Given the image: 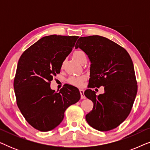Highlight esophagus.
<instances>
[{"mask_svg":"<svg viewBox=\"0 0 150 150\" xmlns=\"http://www.w3.org/2000/svg\"><path fill=\"white\" fill-rule=\"evenodd\" d=\"M79 91H80V93H81V99H85V95H84V90L81 89L79 90Z\"/></svg>","mask_w":150,"mask_h":150,"instance_id":"34e87169","label":"esophagus"}]
</instances>
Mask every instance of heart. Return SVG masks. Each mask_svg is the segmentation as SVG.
Returning a JSON list of instances; mask_svg holds the SVG:
<instances>
[{"label": "heart", "mask_w": 150, "mask_h": 150, "mask_svg": "<svg viewBox=\"0 0 150 150\" xmlns=\"http://www.w3.org/2000/svg\"><path fill=\"white\" fill-rule=\"evenodd\" d=\"M73 56L76 60L81 63L84 59H86L85 53L83 51L80 50H75L73 53ZM84 80H85V76H71L68 79V83L71 85L81 87Z\"/></svg>", "instance_id": "b5f03b06"}]
</instances>
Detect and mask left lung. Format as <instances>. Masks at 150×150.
Wrapping results in <instances>:
<instances>
[{
    "instance_id": "left-lung-1",
    "label": "left lung",
    "mask_w": 150,
    "mask_h": 150,
    "mask_svg": "<svg viewBox=\"0 0 150 150\" xmlns=\"http://www.w3.org/2000/svg\"><path fill=\"white\" fill-rule=\"evenodd\" d=\"M78 48L91 61L88 87H105V93L99 96L91 89L84 93L93 103L86 120L96 130H112L128 117L137 96L132 59L123 47L99 35L81 37L76 44L75 48Z\"/></svg>"
}]
</instances>
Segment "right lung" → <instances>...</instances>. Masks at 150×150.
<instances>
[{
    "label": "right lung",
    "mask_w": 150,
    "mask_h": 150,
    "mask_svg": "<svg viewBox=\"0 0 150 150\" xmlns=\"http://www.w3.org/2000/svg\"><path fill=\"white\" fill-rule=\"evenodd\" d=\"M78 36L52 35L40 39L24 51L18 61L13 81L16 102L30 126L42 132L60 124L64 112L76 103L81 93L67 85L59 92L50 89L51 81L74 47Z\"/></svg>",
    "instance_id": "right-lung-1"
}]
</instances>
